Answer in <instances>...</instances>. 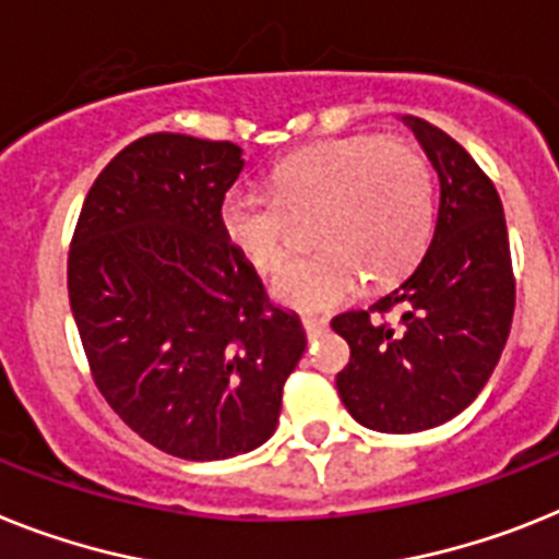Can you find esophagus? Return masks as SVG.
Masks as SVG:
<instances>
[{"mask_svg":"<svg viewBox=\"0 0 559 559\" xmlns=\"http://www.w3.org/2000/svg\"><path fill=\"white\" fill-rule=\"evenodd\" d=\"M301 323H304V332H307L309 337H318L321 332H326V326H330L323 318H312V316H304Z\"/></svg>","mask_w":559,"mask_h":559,"instance_id":"34e87169","label":"esophagus"}]
</instances>
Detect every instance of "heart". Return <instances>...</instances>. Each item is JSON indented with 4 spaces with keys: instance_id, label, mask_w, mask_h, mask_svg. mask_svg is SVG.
I'll return each instance as SVG.
<instances>
[{
    "instance_id": "1",
    "label": "heart",
    "mask_w": 559,
    "mask_h": 559,
    "mask_svg": "<svg viewBox=\"0 0 559 559\" xmlns=\"http://www.w3.org/2000/svg\"><path fill=\"white\" fill-rule=\"evenodd\" d=\"M272 195L224 192L218 227L229 247L270 272L287 258V218L316 213L318 250L278 272L272 295L298 312H326L358 293L360 281L395 284L420 261L435 227L429 162L397 139L352 135L316 144L272 170Z\"/></svg>"
}]
</instances>
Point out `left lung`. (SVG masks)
<instances>
[{"instance_id":"1","label":"left lung","mask_w":559,"mask_h":559,"mask_svg":"<svg viewBox=\"0 0 559 559\" xmlns=\"http://www.w3.org/2000/svg\"><path fill=\"white\" fill-rule=\"evenodd\" d=\"M440 181L420 264L374 301L332 318L349 344L337 395L360 426L409 435L461 415L495 372L514 316L509 233L489 176L440 128L403 116ZM399 312L397 324L380 318Z\"/></svg>"}]
</instances>
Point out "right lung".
<instances>
[{"mask_svg": "<svg viewBox=\"0 0 559 559\" xmlns=\"http://www.w3.org/2000/svg\"><path fill=\"white\" fill-rule=\"evenodd\" d=\"M241 153L144 135L98 173L70 243V309L98 392L147 443L185 461L266 443L307 349L298 316L272 307L218 227Z\"/></svg>", "mask_w": 559, "mask_h": 559, "instance_id": "right-lung-1", "label": "right lung"}]
</instances>
